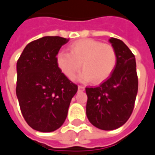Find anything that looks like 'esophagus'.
<instances>
[{
  "instance_id": "34e87169",
  "label": "esophagus",
  "mask_w": 155,
  "mask_h": 155,
  "mask_svg": "<svg viewBox=\"0 0 155 155\" xmlns=\"http://www.w3.org/2000/svg\"><path fill=\"white\" fill-rule=\"evenodd\" d=\"M84 90H85V87L81 86V85H79V86H78V91H81V92H83V91H84Z\"/></svg>"
}]
</instances>
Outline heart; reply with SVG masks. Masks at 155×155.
I'll list each match as a JSON object with an SVG mask.
<instances>
[{
  "label": "heart",
  "instance_id": "obj_1",
  "mask_svg": "<svg viewBox=\"0 0 155 155\" xmlns=\"http://www.w3.org/2000/svg\"><path fill=\"white\" fill-rule=\"evenodd\" d=\"M70 52L60 51L57 55V63L63 74L73 79L83 67L78 80L99 83L109 78L118 62L114 48L93 39L76 41L69 46Z\"/></svg>",
  "mask_w": 155,
  "mask_h": 155
}]
</instances>
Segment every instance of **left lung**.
I'll return each mask as SVG.
<instances>
[{
    "label": "left lung",
    "mask_w": 155,
    "mask_h": 155,
    "mask_svg": "<svg viewBox=\"0 0 155 155\" xmlns=\"http://www.w3.org/2000/svg\"><path fill=\"white\" fill-rule=\"evenodd\" d=\"M118 55L114 71L96 87H86L87 117L96 128L114 130L127 122L134 107L138 76L134 55L123 41L109 39Z\"/></svg>",
    "instance_id": "1"
}]
</instances>
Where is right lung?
Listing matches in <instances>:
<instances>
[{
	"label": "right lung",
	"instance_id": "1",
	"mask_svg": "<svg viewBox=\"0 0 155 155\" xmlns=\"http://www.w3.org/2000/svg\"><path fill=\"white\" fill-rule=\"evenodd\" d=\"M69 39L43 37L24 48L16 63V97L27 124L48 133L65 122L78 86L66 77L57 63V55Z\"/></svg>",
	"mask_w": 155,
	"mask_h": 155
}]
</instances>
